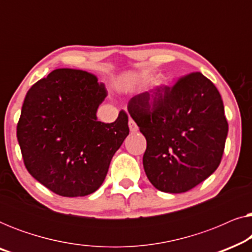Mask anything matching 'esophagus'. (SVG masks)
I'll use <instances>...</instances> for the list:
<instances>
[{
    "instance_id": "1",
    "label": "esophagus",
    "mask_w": 252,
    "mask_h": 252,
    "mask_svg": "<svg viewBox=\"0 0 252 252\" xmlns=\"http://www.w3.org/2000/svg\"><path fill=\"white\" fill-rule=\"evenodd\" d=\"M128 125H129V129H130V132H136L137 129H139V127H137V125L135 124V122H134V120H132V119H129V122H128Z\"/></svg>"
}]
</instances>
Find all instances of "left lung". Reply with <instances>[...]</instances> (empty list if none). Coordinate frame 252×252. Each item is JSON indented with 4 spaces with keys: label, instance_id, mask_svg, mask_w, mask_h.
<instances>
[{
    "label": "left lung",
    "instance_id": "8db88e82",
    "mask_svg": "<svg viewBox=\"0 0 252 252\" xmlns=\"http://www.w3.org/2000/svg\"><path fill=\"white\" fill-rule=\"evenodd\" d=\"M127 109L146 136L143 167L158 190L188 191L218 168L228 123L218 89L201 72L134 96Z\"/></svg>",
    "mask_w": 252,
    "mask_h": 252
}]
</instances>
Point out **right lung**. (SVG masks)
Returning a JSON list of instances; mask_svg holds the SVG:
<instances>
[{
    "label": "right lung",
    "instance_id": "right-lung-1",
    "mask_svg": "<svg viewBox=\"0 0 252 252\" xmlns=\"http://www.w3.org/2000/svg\"><path fill=\"white\" fill-rule=\"evenodd\" d=\"M106 95L96 75L74 68L54 70L27 92L17 139L27 171L55 194L78 197L97 190L129 134L125 111L111 124L96 118Z\"/></svg>",
    "mask_w": 252,
    "mask_h": 252
}]
</instances>
